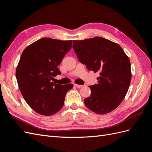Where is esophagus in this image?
Masks as SVG:
<instances>
[{"mask_svg": "<svg viewBox=\"0 0 152 152\" xmlns=\"http://www.w3.org/2000/svg\"><path fill=\"white\" fill-rule=\"evenodd\" d=\"M74 86L76 87H77V88H80V87H82V85H79V84H74Z\"/></svg>", "mask_w": 152, "mask_h": 152, "instance_id": "obj_1", "label": "esophagus"}]
</instances>
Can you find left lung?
I'll return each instance as SVG.
<instances>
[{
    "label": "left lung",
    "mask_w": 152,
    "mask_h": 152,
    "mask_svg": "<svg viewBox=\"0 0 152 152\" xmlns=\"http://www.w3.org/2000/svg\"><path fill=\"white\" fill-rule=\"evenodd\" d=\"M73 48L88 70L99 73L98 84L89 86L91 94L84 99L86 106L98 114L111 112L121 103L129 87V58L118 44L100 37L73 40Z\"/></svg>",
    "instance_id": "1"
}]
</instances>
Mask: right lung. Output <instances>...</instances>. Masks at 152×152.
Instances as JSON below:
<instances>
[{
    "label": "right lung",
    "instance_id": "add662e5",
    "mask_svg": "<svg viewBox=\"0 0 152 152\" xmlns=\"http://www.w3.org/2000/svg\"><path fill=\"white\" fill-rule=\"evenodd\" d=\"M72 44V40L42 38L23 51L16 77L23 97L35 112L50 116L63 107L66 94L73 85L56 84L51 80L61 74L58 66Z\"/></svg>",
    "mask_w": 152,
    "mask_h": 152
}]
</instances>
